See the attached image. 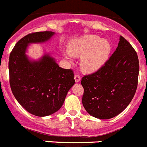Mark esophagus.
<instances>
[{
	"label": "esophagus",
	"instance_id": "esophagus-1",
	"mask_svg": "<svg viewBox=\"0 0 147 147\" xmlns=\"http://www.w3.org/2000/svg\"><path fill=\"white\" fill-rule=\"evenodd\" d=\"M74 79H75V82H79L81 80V76H80L79 74H75Z\"/></svg>",
	"mask_w": 147,
	"mask_h": 147
}]
</instances>
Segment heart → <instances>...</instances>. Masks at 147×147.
Segmentation results:
<instances>
[{"mask_svg": "<svg viewBox=\"0 0 147 147\" xmlns=\"http://www.w3.org/2000/svg\"><path fill=\"white\" fill-rule=\"evenodd\" d=\"M112 45L107 40L96 35H87L73 40L65 56L70 59L71 54L82 57L81 68L86 73L98 71L105 65L111 51Z\"/></svg>", "mask_w": 147, "mask_h": 147, "instance_id": "obj_1", "label": "heart"}]
</instances>
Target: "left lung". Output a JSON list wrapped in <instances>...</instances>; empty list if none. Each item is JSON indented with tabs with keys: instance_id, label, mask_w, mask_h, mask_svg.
Returning <instances> with one entry per match:
<instances>
[{
	"instance_id": "obj_1",
	"label": "left lung",
	"mask_w": 147,
	"mask_h": 147,
	"mask_svg": "<svg viewBox=\"0 0 147 147\" xmlns=\"http://www.w3.org/2000/svg\"><path fill=\"white\" fill-rule=\"evenodd\" d=\"M117 49L100 69L82 77V105L99 119L119 115L129 105L138 87L139 61L131 44L120 36Z\"/></svg>"
}]
</instances>
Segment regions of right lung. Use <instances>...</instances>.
Wrapping results in <instances>:
<instances>
[{
    "label": "right lung",
    "instance_id": "obj_1",
    "mask_svg": "<svg viewBox=\"0 0 147 147\" xmlns=\"http://www.w3.org/2000/svg\"><path fill=\"white\" fill-rule=\"evenodd\" d=\"M54 34L53 32L28 34L15 44L9 55L11 92L23 108L40 117L58 111L75 83L74 71L59 67L49 54L38 61L29 60L26 55L28 44L45 42Z\"/></svg>",
    "mask_w": 147,
    "mask_h": 147
}]
</instances>
